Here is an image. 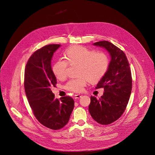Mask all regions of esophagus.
<instances>
[{"label": "esophagus", "instance_id": "esophagus-1", "mask_svg": "<svg viewBox=\"0 0 155 155\" xmlns=\"http://www.w3.org/2000/svg\"><path fill=\"white\" fill-rule=\"evenodd\" d=\"M81 97V95H80V94H75V95L74 96V97H75V99H79V98H80Z\"/></svg>", "mask_w": 155, "mask_h": 155}]
</instances>
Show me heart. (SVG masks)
<instances>
[{
	"label": "heart",
	"instance_id": "1",
	"mask_svg": "<svg viewBox=\"0 0 155 155\" xmlns=\"http://www.w3.org/2000/svg\"><path fill=\"white\" fill-rule=\"evenodd\" d=\"M64 59H58L52 71L57 79L62 80L67 77L68 64H78L76 78L71 79L65 86L68 91L80 93L84 89L87 81L91 83L99 81L105 75L109 65L108 55L104 51H96L82 46H74L66 50Z\"/></svg>",
	"mask_w": 155,
	"mask_h": 155
}]
</instances>
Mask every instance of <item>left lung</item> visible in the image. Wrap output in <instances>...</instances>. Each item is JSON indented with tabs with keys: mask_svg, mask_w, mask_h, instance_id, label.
<instances>
[{
	"mask_svg": "<svg viewBox=\"0 0 155 155\" xmlns=\"http://www.w3.org/2000/svg\"><path fill=\"white\" fill-rule=\"evenodd\" d=\"M94 45L105 48L111 56V61L96 87L104 88V94L99 99L91 96L88 109L96 121L107 125L120 118L127 107L132 90L131 71L126 54L113 43L104 40Z\"/></svg>",
	"mask_w": 155,
	"mask_h": 155,
	"instance_id": "left-lung-1",
	"label": "left lung"
}]
</instances>
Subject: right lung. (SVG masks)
Segmentation results:
<instances>
[{
    "label": "right lung",
    "instance_id": "1",
    "mask_svg": "<svg viewBox=\"0 0 155 155\" xmlns=\"http://www.w3.org/2000/svg\"><path fill=\"white\" fill-rule=\"evenodd\" d=\"M60 46L50 44L35 51L28 59L25 71V90L32 111L42 125L53 130L66 125L74 107L71 97L55 99L51 90L57 83L51 61Z\"/></svg>",
    "mask_w": 155,
    "mask_h": 155
}]
</instances>
